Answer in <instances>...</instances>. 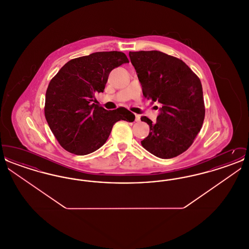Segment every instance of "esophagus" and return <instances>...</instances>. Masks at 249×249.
<instances>
[{
  "instance_id": "1",
  "label": "esophagus",
  "mask_w": 249,
  "mask_h": 249,
  "mask_svg": "<svg viewBox=\"0 0 249 249\" xmlns=\"http://www.w3.org/2000/svg\"><path fill=\"white\" fill-rule=\"evenodd\" d=\"M135 121L139 122L140 121V116L139 115H135Z\"/></svg>"
}]
</instances>
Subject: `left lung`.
<instances>
[{
  "instance_id": "1",
  "label": "left lung",
  "mask_w": 249,
  "mask_h": 249,
  "mask_svg": "<svg viewBox=\"0 0 249 249\" xmlns=\"http://www.w3.org/2000/svg\"><path fill=\"white\" fill-rule=\"evenodd\" d=\"M129 56L142 94L161 106L155 123L141 118L150 128L141 141L142 147L160 159L182 154L201 130L205 115L199 77L184 61L160 51L130 52Z\"/></svg>"
}]
</instances>
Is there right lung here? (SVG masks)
Segmentation results:
<instances>
[{
    "mask_svg": "<svg viewBox=\"0 0 249 249\" xmlns=\"http://www.w3.org/2000/svg\"><path fill=\"white\" fill-rule=\"evenodd\" d=\"M129 62L119 51L95 52L71 59L49 82L45 116L59 144L72 154H89L107 142L119 120L135 117L125 108L108 111L95 105V94L104 92L110 71Z\"/></svg>",
    "mask_w": 249,
    "mask_h": 249,
    "instance_id": "right-lung-1",
    "label": "right lung"
}]
</instances>
